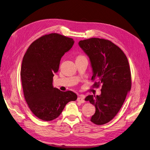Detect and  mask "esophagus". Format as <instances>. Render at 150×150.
I'll list each match as a JSON object with an SVG mask.
<instances>
[{
	"instance_id": "obj_1",
	"label": "esophagus",
	"mask_w": 150,
	"mask_h": 150,
	"mask_svg": "<svg viewBox=\"0 0 150 150\" xmlns=\"http://www.w3.org/2000/svg\"><path fill=\"white\" fill-rule=\"evenodd\" d=\"M84 97L82 96H79L78 99H77V101H79V102H81L82 103H84Z\"/></svg>"
}]
</instances>
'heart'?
I'll return each instance as SVG.
<instances>
[{"mask_svg": "<svg viewBox=\"0 0 150 150\" xmlns=\"http://www.w3.org/2000/svg\"><path fill=\"white\" fill-rule=\"evenodd\" d=\"M83 57V56H79V57Z\"/></svg>", "mask_w": 150, "mask_h": 150, "instance_id": "obj_1", "label": "heart"}]
</instances>
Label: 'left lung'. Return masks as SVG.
Segmentation results:
<instances>
[{
	"label": "left lung",
	"instance_id": "8db88e82",
	"mask_svg": "<svg viewBox=\"0 0 150 150\" xmlns=\"http://www.w3.org/2000/svg\"><path fill=\"white\" fill-rule=\"evenodd\" d=\"M79 46L87 55L93 70L94 87L102 84L101 94L85 98L96 108L91 121L101 125L114 118L131 90L129 65L125 53L110 40L91 38L80 40Z\"/></svg>",
	"mask_w": 150,
	"mask_h": 150
}]
</instances>
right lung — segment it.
<instances>
[{"mask_svg": "<svg viewBox=\"0 0 150 150\" xmlns=\"http://www.w3.org/2000/svg\"><path fill=\"white\" fill-rule=\"evenodd\" d=\"M74 43L72 38L49 34L35 40L24 54L21 71L24 98L31 111L40 120L57 118L67 103L78 98L71 91H61L52 85L61 57Z\"/></svg>", "mask_w": 150, "mask_h": 150, "instance_id": "add662e5", "label": "right lung"}]
</instances>
